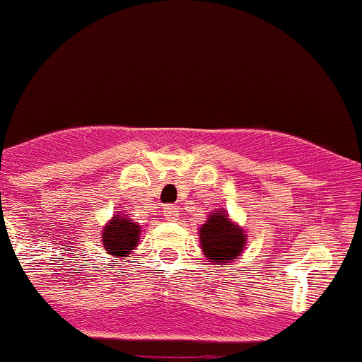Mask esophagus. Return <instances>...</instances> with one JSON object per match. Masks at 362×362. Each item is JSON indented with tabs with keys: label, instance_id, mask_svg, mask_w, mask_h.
I'll use <instances>...</instances> for the list:
<instances>
[{
	"label": "esophagus",
	"instance_id": "obj_1",
	"mask_svg": "<svg viewBox=\"0 0 362 362\" xmlns=\"http://www.w3.org/2000/svg\"><path fill=\"white\" fill-rule=\"evenodd\" d=\"M163 212H165L166 217H170V219H174V217L177 216V209H175V206H172V204H166L165 209H163Z\"/></svg>",
	"mask_w": 362,
	"mask_h": 362
}]
</instances>
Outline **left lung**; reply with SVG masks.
Masks as SVG:
<instances>
[{
  "mask_svg": "<svg viewBox=\"0 0 362 362\" xmlns=\"http://www.w3.org/2000/svg\"><path fill=\"white\" fill-rule=\"evenodd\" d=\"M199 239L204 255L214 263L223 264L241 255L246 235L239 226L230 223L226 214L219 212L212 214L201 226Z\"/></svg>",
  "mask_w": 362,
  "mask_h": 362,
  "instance_id": "1",
  "label": "left lung"
}]
</instances>
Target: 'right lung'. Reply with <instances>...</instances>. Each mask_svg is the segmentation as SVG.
Instances as JSON below:
<instances>
[{
	"mask_svg": "<svg viewBox=\"0 0 362 362\" xmlns=\"http://www.w3.org/2000/svg\"><path fill=\"white\" fill-rule=\"evenodd\" d=\"M139 226L129 219V217L116 216L105 226L103 230V246L105 250L114 257H129L139 243Z\"/></svg>",
	"mask_w": 362,
	"mask_h": 362,
	"instance_id": "1",
	"label": "right lung"
}]
</instances>
